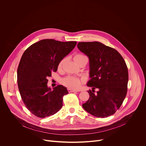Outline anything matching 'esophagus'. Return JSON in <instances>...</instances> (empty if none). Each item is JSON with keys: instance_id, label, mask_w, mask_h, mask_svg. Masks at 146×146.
Wrapping results in <instances>:
<instances>
[{"instance_id": "esophagus-1", "label": "esophagus", "mask_w": 146, "mask_h": 146, "mask_svg": "<svg viewBox=\"0 0 146 146\" xmlns=\"http://www.w3.org/2000/svg\"><path fill=\"white\" fill-rule=\"evenodd\" d=\"M68 92H77L78 91L76 90H71V89H68Z\"/></svg>"}]
</instances>
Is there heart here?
I'll return each instance as SVG.
<instances>
[{
    "label": "heart",
    "instance_id": "obj_1",
    "mask_svg": "<svg viewBox=\"0 0 146 146\" xmlns=\"http://www.w3.org/2000/svg\"><path fill=\"white\" fill-rule=\"evenodd\" d=\"M84 57H85L84 55H80V54L76 55L74 57V60L76 62V64L78 65L80 60ZM64 60H65V59H62L59 62V63L58 65V69H61ZM61 83L64 86L66 87L69 89L77 90L82 83V80L78 77H77L69 76L64 78H62L61 80Z\"/></svg>",
    "mask_w": 146,
    "mask_h": 146
}]
</instances>
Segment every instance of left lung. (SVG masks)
<instances>
[{
    "label": "left lung",
    "instance_id": "8db88e82",
    "mask_svg": "<svg viewBox=\"0 0 146 146\" xmlns=\"http://www.w3.org/2000/svg\"><path fill=\"white\" fill-rule=\"evenodd\" d=\"M77 47L89 58L90 98L82 108L96 117L105 118L119 109L127 93L128 68L115 49L98 41L79 42ZM97 91L95 93V90Z\"/></svg>",
    "mask_w": 146,
    "mask_h": 146
}]
</instances>
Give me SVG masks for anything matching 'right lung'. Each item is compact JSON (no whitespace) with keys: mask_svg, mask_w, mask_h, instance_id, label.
Here are the masks:
<instances>
[{"mask_svg":"<svg viewBox=\"0 0 146 146\" xmlns=\"http://www.w3.org/2000/svg\"><path fill=\"white\" fill-rule=\"evenodd\" d=\"M76 44L43 39L29 47L21 58L17 69L18 89L26 108L36 117H49L62 107L63 96L68 91L62 85L51 90L47 86V77L57 71L59 62Z\"/></svg>","mask_w":146,"mask_h":146,"instance_id":"right-lung-1","label":"right lung"}]
</instances>
